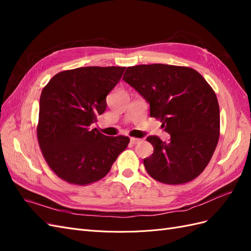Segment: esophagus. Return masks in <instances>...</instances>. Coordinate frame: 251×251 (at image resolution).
<instances>
[{
  "instance_id": "esophagus-1",
  "label": "esophagus",
  "mask_w": 251,
  "mask_h": 251,
  "mask_svg": "<svg viewBox=\"0 0 251 251\" xmlns=\"http://www.w3.org/2000/svg\"><path fill=\"white\" fill-rule=\"evenodd\" d=\"M141 140L139 139V138H134V137H132L131 138V143H133V144H137V143H139Z\"/></svg>"
}]
</instances>
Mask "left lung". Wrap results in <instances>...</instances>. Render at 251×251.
I'll use <instances>...</instances> for the list:
<instances>
[{
  "label": "left lung",
  "mask_w": 251,
  "mask_h": 251,
  "mask_svg": "<svg viewBox=\"0 0 251 251\" xmlns=\"http://www.w3.org/2000/svg\"><path fill=\"white\" fill-rule=\"evenodd\" d=\"M123 79L150 103V115L162 123L169 142L149 136L154 153L143 163L151 178L182 184L206 168L220 136L216 93L188 67L153 64L127 67Z\"/></svg>",
  "instance_id": "left-lung-1"
}]
</instances>
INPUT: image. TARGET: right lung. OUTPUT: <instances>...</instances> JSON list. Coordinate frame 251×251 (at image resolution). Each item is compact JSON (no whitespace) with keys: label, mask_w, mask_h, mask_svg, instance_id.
Wrapping results in <instances>:
<instances>
[{"label":"right lung","mask_w":251,"mask_h":251,"mask_svg":"<svg viewBox=\"0 0 251 251\" xmlns=\"http://www.w3.org/2000/svg\"><path fill=\"white\" fill-rule=\"evenodd\" d=\"M126 67H81L53 76L40 98L37 140L45 160L68 183L102 179L130 138L109 137L91 125L107 109V95Z\"/></svg>","instance_id":"add662e5"}]
</instances>
